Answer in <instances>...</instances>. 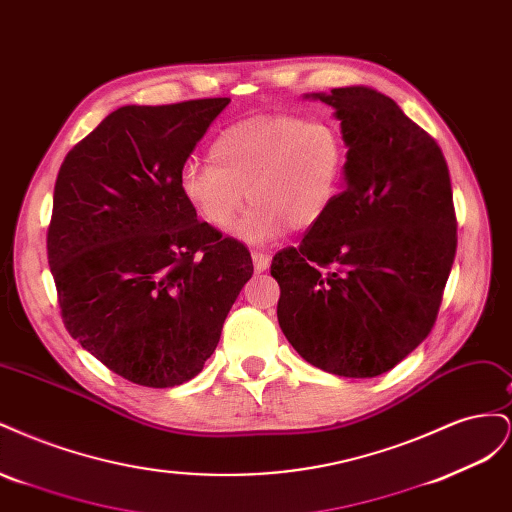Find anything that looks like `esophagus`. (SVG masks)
Returning a JSON list of instances; mask_svg holds the SVG:
<instances>
[{
    "instance_id": "obj_1",
    "label": "esophagus",
    "mask_w": 512,
    "mask_h": 512,
    "mask_svg": "<svg viewBox=\"0 0 512 512\" xmlns=\"http://www.w3.org/2000/svg\"><path fill=\"white\" fill-rule=\"evenodd\" d=\"M252 262H254V269L260 271H267L271 265V256L265 252H252Z\"/></svg>"
}]
</instances>
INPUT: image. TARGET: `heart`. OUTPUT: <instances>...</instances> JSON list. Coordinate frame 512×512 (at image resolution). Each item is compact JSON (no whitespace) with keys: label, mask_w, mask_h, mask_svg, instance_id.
Instances as JSON below:
<instances>
[{"label":"heart","mask_w":512,"mask_h":512,"mask_svg":"<svg viewBox=\"0 0 512 512\" xmlns=\"http://www.w3.org/2000/svg\"><path fill=\"white\" fill-rule=\"evenodd\" d=\"M211 164H185L179 190L196 218L224 232L245 205L235 237L265 245L316 226L342 190L348 147L337 123L258 115L232 123L209 149Z\"/></svg>","instance_id":"1"}]
</instances>
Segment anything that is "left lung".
I'll return each instance as SVG.
<instances>
[{"mask_svg":"<svg viewBox=\"0 0 512 512\" xmlns=\"http://www.w3.org/2000/svg\"><path fill=\"white\" fill-rule=\"evenodd\" d=\"M305 98L333 108L348 162L329 213L299 247L273 256L277 320L307 363L374 378L436 322L457 250L451 177L438 143L380 91Z\"/></svg>","mask_w":512,"mask_h":512,"instance_id":"obj_1","label":"left lung"}]
</instances>
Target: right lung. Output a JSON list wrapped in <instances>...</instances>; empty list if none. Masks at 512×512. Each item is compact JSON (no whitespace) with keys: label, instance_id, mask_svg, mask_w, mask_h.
Here are the masks:
<instances>
[{"label":"right lung","instance_id":"right-lung-1","mask_svg":"<svg viewBox=\"0 0 512 512\" xmlns=\"http://www.w3.org/2000/svg\"><path fill=\"white\" fill-rule=\"evenodd\" d=\"M230 98L121 106L61 164L46 237L61 318L134 384L192 380L254 273L237 239L207 228L179 175Z\"/></svg>","mask_w":512,"mask_h":512}]
</instances>
